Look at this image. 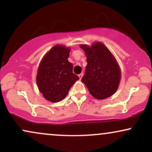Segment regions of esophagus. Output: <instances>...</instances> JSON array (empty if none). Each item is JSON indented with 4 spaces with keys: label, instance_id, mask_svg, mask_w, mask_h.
I'll return each mask as SVG.
<instances>
[{
    "label": "esophagus",
    "instance_id": "1",
    "mask_svg": "<svg viewBox=\"0 0 152 152\" xmlns=\"http://www.w3.org/2000/svg\"><path fill=\"white\" fill-rule=\"evenodd\" d=\"M83 73H81V74H78V77H79V78L80 79H81L82 78V77H83Z\"/></svg>",
    "mask_w": 152,
    "mask_h": 152
}]
</instances>
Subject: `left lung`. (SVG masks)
Listing matches in <instances>:
<instances>
[{"label": "left lung", "mask_w": 152, "mask_h": 152, "mask_svg": "<svg viewBox=\"0 0 152 152\" xmlns=\"http://www.w3.org/2000/svg\"><path fill=\"white\" fill-rule=\"evenodd\" d=\"M80 47L84 50L87 61L82 82L96 99H104L112 96L121 78V71L114 56L100 42L91 47L86 45Z\"/></svg>", "instance_id": "8db88e82"}]
</instances>
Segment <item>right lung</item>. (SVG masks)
I'll list each match as a JSON object with an SVG mask.
<instances>
[{
    "label": "right lung",
    "instance_id": "right-lung-1",
    "mask_svg": "<svg viewBox=\"0 0 152 152\" xmlns=\"http://www.w3.org/2000/svg\"><path fill=\"white\" fill-rule=\"evenodd\" d=\"M70 48L53 46L44 56L38 66L36 82L46 100L58 102L66 96L79 77L73 73V64L68 61Z\"/></svg>",
    "mask_w": 152,
    "mask_h": 152
}]
</instances>
